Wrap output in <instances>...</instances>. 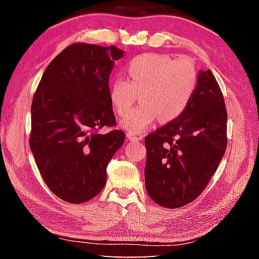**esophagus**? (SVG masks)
<instances>
[{"label":"esophagus","mask_w":259,"mask_h":259,"mask_svg":"<svg viewBox=\"0 0 259 259\" xmlns=\"http://www.w3.org/2000/svg\"><path fill=\"white\" fill-rule=\"evenodd\" d=\"M140 138L139 137H137V136H134V135H131V134H126V140H128V142H133V143H137L138 140H139Z\"/></svg>","instance_id":"esophagus-1"}]
</instances>
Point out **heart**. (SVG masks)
I'll return each instance as SVG.
<instances>
[{
  "label": "heart",
  "instance_id": "b5f03b06",
  "mask_svg": "<svg viewBox=\"0 0 259 259\" xmlns=\"http://www.w3.org/2000/svg\"><path fill=\"white\" fill-rule=\"evenodd\" d=\"M128 78L117 76L109 87V99L117 115L128 113L136 100L142 104L134 108L121 125L131 135H138L160 119L169 123L185 112L194 96L198 73L188 59L175 60L159 54L135 57L126 64Z\"/></svg>",
  "mask_w": 259,
  "mask_h": 259
}]
</instances>
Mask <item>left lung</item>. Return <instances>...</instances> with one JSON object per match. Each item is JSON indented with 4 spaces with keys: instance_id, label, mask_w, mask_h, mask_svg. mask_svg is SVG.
<instances>
[{
    "instance_id": "1",
    "label": "left lung",
    "mask_w": 259,
    "mask_h": 259,
    "mask_svg": "<svg viewBox=\"0 0 259 259\" xmlns=\"http://www.w3.org/2000/svg\"><path fill=\"white\" fill-rule=\"evenodd\" d=\"M226 123L221 88L201 69L185 112L145 138V185L155 203L179 208L203 192L226 151Z\"/></svg>"
}]
</instances>
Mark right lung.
I'll use <instances>...</instances> for the list:
<instances>
[{
    "label": "right lung",
    "mask_w": 259,
    "mask_h": 259,
    "mask_svg": "<svg viewBox=\"0 0 259 259\" xmlns=\"http://www.w3.org/2000/svg\"><path fill=\"white\" fill-rule=\"evenodd\" d=\"M124 51L74 43L48 65L32 103L29 146L43 181L69 203L95 198L125 135L115 126L108 80Z\"/></svg>",
    "instance_id": "obj_1"
}]
</instances>
